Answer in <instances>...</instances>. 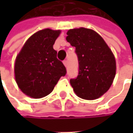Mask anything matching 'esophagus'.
<instances>
[{"mask_svg":"<svg viewBox=\"0 0 133 133\" xmlns=\"http://www.w3.org/2000/svg\"><path fill=\"white\" fill-rule=\"evenodd\" d=\"M63 64H64V65L65 67L68 66V61L67 60H64L63 61Z\"/></svg>","mask_w":133,"mask_h":133,"instance_id":"1","label":"esophagus"}]
</instances>
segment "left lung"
<instances>
[{"mask_svg":"<svg viewBox=\"0 0 133 133\" xmlns=\"http://www.w3.org/2000/svg\"><path fill=\"white\" fill-rule=\"evenodd\" d=\"M67 35V41L75 48L78 60V75L70 83L78 97L96 99L112 84L116 70L114 55L103 38L92 29H70Z\"/></svg>","mask_w":133,"mask_h":133,"instance_id":"left-lung-1","label":"left lung"}]
</instances>
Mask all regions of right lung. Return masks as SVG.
Here are the masks:
<instances>
[{"instance_id":"obj_1","label":"right lung","mask_w":133,"mask_h":133,"mask_svg":"<svg viewBox=\"0 0 133 133\" xmlns=\"http://www.w3.org/2000/svg\"><path fill=\"white\" fill-rule=\"evenodd\" d=\"M60 30L49 28L31 35L17 55L14 65L15 80L25 95L41 98L51 92L66 68L57 58L53 48Z\"/></svg>"}]
</instances>
